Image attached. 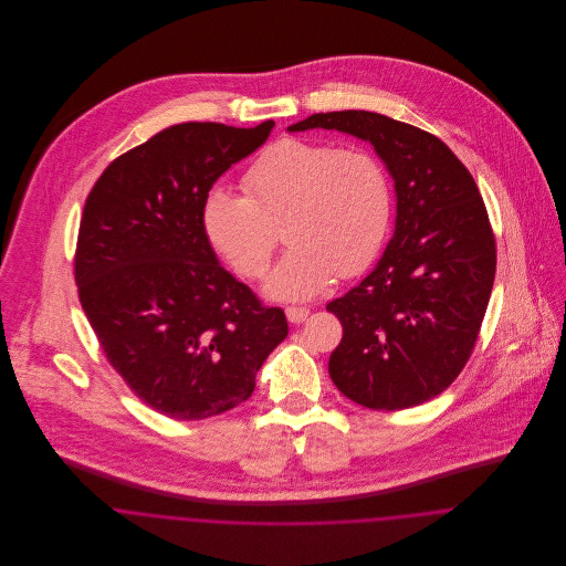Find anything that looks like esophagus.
I'll return each mask as SVG.
<instances>
[{"mask_svg":"<svg viewBox=\"0 0 566 566\" xmlns=\"http://www.w3.org/2000/svg\"><path fill=\"white\" fill-rule=\"evenodd\" d=\"M285 316H287V321L292 324L305 323L307 316H310V310L307 307H287Z\"/></svg>","mask_w":566,"mask_h":566,"instance_id":"1","label":"esophagus"}]
</instances>
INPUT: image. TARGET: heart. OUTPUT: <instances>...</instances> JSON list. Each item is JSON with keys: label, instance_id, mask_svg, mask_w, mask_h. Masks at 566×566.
<instances>
[{"label": "heart", "instance_id": "b5f03b06", "mask_svg": "<svg viewBox=\"0 0 566 566\" xmlns=\"http://www.w3.org/2000/svg\"><path fill=\"white\" fill-rule=\"evenodd\" d=\"M243 193L211 189L202 205L209 243L245 279H259L283 227L290 250L265 281L276 301H307L333 276L361 274L392 224L388 169L361 148L285 137L243 176Z\"/></svg>", "mask_w": 566, "mask_h": 566}]
</instances>
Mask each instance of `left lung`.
<instances>
[{
  "label": "left lung",
  "mask_w": 566,
  "mask_h": 566,
  "mask_svg": "<svg viewBox=\"0 0 566 566\" xmlns=\"http://www.w3.org/2000/svg\"><path fill=\"white\" fill-rule=\"evenodd\" d=\"M368 142L397 191L395 235L375 270L326 305L344 335L328 359L337 390L370 409H407L467 366L490 301L496 248L484 200L444 142L370 111L316 113L290 133Z\"/></svg>",
  "instance_id": "8db88e82"
}]
</instances>
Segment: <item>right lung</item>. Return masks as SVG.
Segmentation results:
<instances>
[{"mask_svg":"<svg viewBox=\"0 0 566 566\" xmlns=\"http://www.w3.org/2000/svg\"><path fill=\"white\" fill-rule=\"evenodd\" d=\"M272 128L169 126L111 163L84 202L82 310L111 366L163 416L202 420L243 403L287 337L283 310L227 272L202 229L213 182Z\"/></svg>","mask_w":566,"mask_h":566,"instance_id":"right-lung-1","label":"right lung"}]
</instances>
